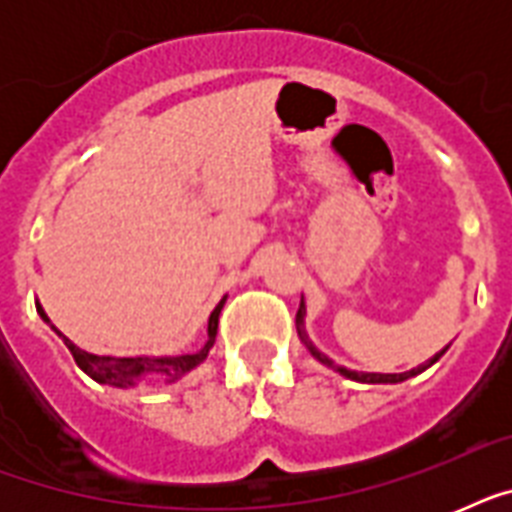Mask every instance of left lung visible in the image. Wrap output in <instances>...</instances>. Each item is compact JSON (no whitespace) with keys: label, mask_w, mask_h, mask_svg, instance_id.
Wrapping results in <instances>:
<instances>
[{"label":"left lung","mask_w":512,"mask_h":512,"mask_svg":"<svg viewBox=\"0 0 512 512\" xmlns=\"http://www.w3.org/2000/svg\"><path fill=\"white\" fill-rule=\"evenodd\" d=\"M303 316H305V305H303V300H300V311H297V319H295V324H297V335H300V340L305 342V348L311 350V356H313V358H319L321 364L332 366V369H337V372H340V374H345V377H348V380H358V382H404V380H409V377H414V374H420L422 369H428L430 364H436V361H438V356H441V353H444V350H441V353H438V356H433V358H430L428 364L417 366V369H412V372H401V374L353 372V369H345V366H337L335 361H332V358H327V356H324V353H321V350H316V345H313V342L308 340V335H305V327H303Z\"/></svg>","instance_id":"obj_1"}]
</instances>
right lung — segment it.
<instances>
[{"mask_svg":"<svg viewBox=\"0 0 512 512\" xmlns=\"http://www.w3.org/2000/svg\"><path fill=\"white\" fill-rule=\"evenodd\" d=\"M225 297L217 303V308L209 316L207 327V342L204 348L193 350V353H185V356H170V358H148V356H132V358H111V356H95V353H87V350L76 348L74 342L66 340V348L71 350L76 366L82 369L84 374H90L95 382H103V385H114V388H132L138 382H154V380H177L199 366L204 358H207L209 348L215 345L217 337V319H220V311H223ZM42 313V308H39ZM42 319L47 321V316L42 313Z\"/></svg>","mask_w":512,"mask_h":512,"instance_id":"obj_1","label":"right lung"}]
</instances>
